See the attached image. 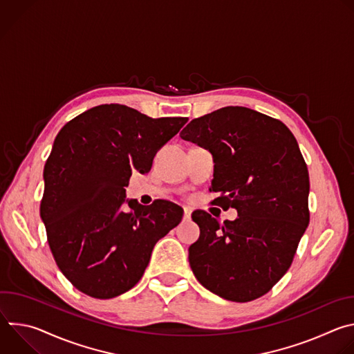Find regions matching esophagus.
<instances>
[{
	"mask_svg": "<svg viewBox=\"0 0 354 354\" xmlns=\"http://www.w3.org/2000/svg\"><path fill=\"white\" fill-rule=\"evenodd\" d=\"M190 217H192V210L187 209V207L183 209V220H185V221H189Z\"/></svg>",
	"mask_w": 354,
	"mask_h": 354,
	"instance_id": "34e87169",
	"label": "esophagus"
}]
</instances>
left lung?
I'll use <instances>...</instances> for the list:
<instances>
[{
  "label": "left lung",
  "instance_id": "left-lung-1",
  "mask_svg": "<svg viewBox=\"0 0 354 354\" xmlns=\"http://www.w3.org/2000/svg\"><path fill=\"white\" fill-rule=\"evenodd\" d=\"M180 137L214 157V203L238 217L221 225L203 210L189 246L198 283L221 298L246 302L266 294L288 270L308 223L310 176L284 123L243 106L193 119Z\"/></svg>",
  "mask_w": 354,
  "mask_h": 354
}]
</instances>
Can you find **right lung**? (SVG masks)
I'll list each match as a JSON object with an SVG mask.
<instances>
[{
  "label": "right lung",
  "instance_id": "right-lung-1",
  "mask_svg": "<svg viewBox=\"0 0 354 354\" xmlns=\"http://www.w3.org/2000/svg\"><path fill=\"white\" fill-rule=\"evenodd\" d=\"M186 122L111 104L59 131L43 171L40 217L59 269L84 294L106 299L133 288L156 243L180 223L178 205L142 206L126 198L124 186L134 169H151L157 151Z\"/></svg>",
  "mask_w": 354,
  "mask_h": 354
}]
</instances>
